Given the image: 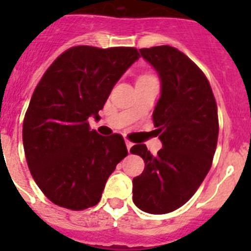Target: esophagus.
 Instances as JSON below:
<instances>
[{
	"instance_id": "1",
	"label": "esophagus",
	"mask_w": 251,
	"mask_h": 251,
	"mask_svg": "<svg viewBox=\"0 0 251 251\" xmlns=\"http://www.w3.org/2000/svg\"><path fill=\"white\" fill-rule=\"evenodd\" d=\"M133 143H131V142L130 141H127V139H126V147H127V151H129L130 152V150H131V147H133Z\"/></svg>"
}]
</instances>
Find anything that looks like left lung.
Masks as SVG:
<instances>
[{"label": "left lung", "mask_w": 251, "mask_h": 251, "mask_svg": "<svg viewBox=\"0 0 251 251\" xmlns=\"http://www.w3.org/2000/svg\"><path fill=\"white\" fill-rule=\"evenodd\" d=\"M161 82L152 113L163 143L156 156L146 145L130 152L145 160L133 178V202L149 214H168L183 206L210 171L218 145V106L203 72L178 49L160 45L139 49Z\"/></svg>", "instance_id": "8db88e82"}]
</instances>
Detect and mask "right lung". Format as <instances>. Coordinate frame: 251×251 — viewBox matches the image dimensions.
<instances>
[{
	"mask_svg": "<svg viewBox=\"0 0 251 251\" xmlns=\"http://www.w3.org/2000/svg\"><path fill=\"white\" fill-rule=\"evenodd\" d=\"M139 57L135 48L73 47L33 91L23 121L25 160L57 206L80 211L98 204L106 179L127 155L122 135H99L88 118H100L114 84Z\"/></svg>",
	"mask_w": 251,
	"mask_h": 251,
	"instance_id": "1",
	"label": "right lung"
}]
</instances>
